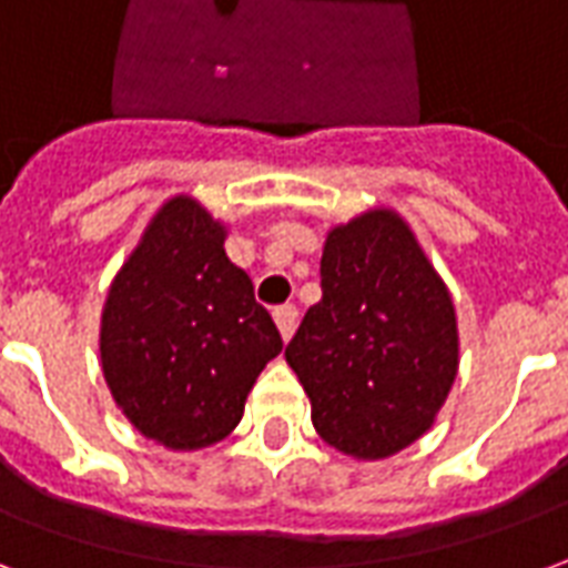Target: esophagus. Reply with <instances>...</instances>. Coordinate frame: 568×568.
Segmentation results:
<instances>
[{
    "mask_svg": "<svg viewBox=\"0 0 568 568\" xmlns=\"http://www.w3.org/2000/svg\"><path fill=\"white\" fill-rule=\"evenodd\" d=\"M275 324H278L281 335H284V342H287L290 335L296 333V324H300V308L296 305H278L275 308Z\"/></svg>",
    "mask_w": 568,
    "mask_h": 568,
    "instance_id": "obj_1",
    "label": "esophagus"
}]
</instances>
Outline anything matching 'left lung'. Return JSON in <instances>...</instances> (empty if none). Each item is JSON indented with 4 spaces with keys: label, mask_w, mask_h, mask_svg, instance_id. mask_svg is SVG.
<instances>
[{
    "label": "left lung",
    "mask_w": 568,
    "mask_h": 568,
    "mask_svg": "<svg viewBox=\"0 0 568 568\" xmlns=\"http://www.w3.org/2000/svg\"><path fill=\"white\" fill-rule=\"evenodd\" d=\"M321 290L284 351L314 429L351 457H390L433 426L457 378L448 287L403 217L381 209L326 235Z\"/></svg>",
    "instance_id": "obj_1"
}]
</instances>
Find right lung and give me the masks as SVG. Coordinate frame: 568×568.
Wrapping results in <instances>:
<instances>
[{
    "label": "right lung",
    "instance_id": "obj_1",
    "mask_svg": "<svg viewBox=\"0 0 568 568\" xmlns=\"http://www.w3.org/2000/svg\"><path fill=\"white\" fill-rule=\"evenodd\" d=\"M223 226L190 196L165 202L123 263L102 312V372L142 436L196 450L230 436L281 333Z\"/></svg>",
    "mask_w": 568,
    "mask_h": 568
}]
</instances>
